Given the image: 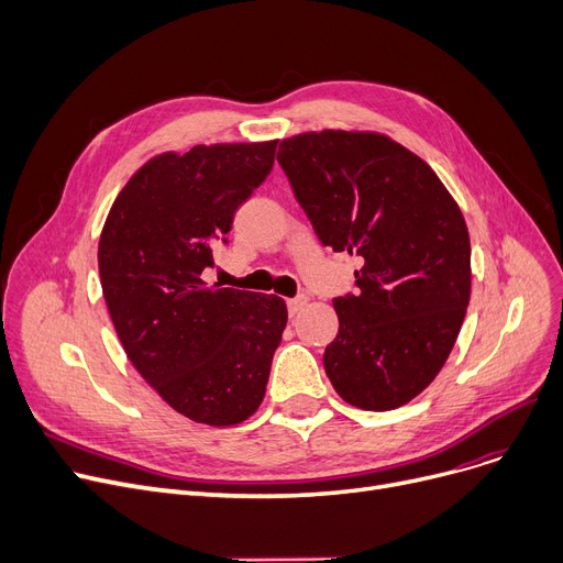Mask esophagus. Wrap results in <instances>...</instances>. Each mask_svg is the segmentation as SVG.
Returning a JSON list of instances; mask_svg holds the SVG:
<instances>
[{
	"mask_svg": "<svg viewBox=\"0 0 563 563\" xmlns=\"http://www.w3.org/2000/svg\"><path fill=\"white\" fill-rule=\"evenodd\" d=\"M286 305H288V313H290V316H296V313H298V311H300V309L307 305V298H305V296L290 298Z\"/></svg>",
	"mask_w": 563,
	"mask_h": 563,
	"instance_id": "obj_1",
	"label": "esophagus"
}]
</instances>
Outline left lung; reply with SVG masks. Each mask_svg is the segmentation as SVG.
I'll use <instances>...</instances> for the list:
<instances>
[{
  "instance_id": "8db88e82",
  "label": "left lung",
  "mask_w": 563,
  "mask_h": 563,
  "mask_svg": "<svg viewBox=\"0 0 563 563\" xmlns=\"http://www.w3.org/2000/svg\"><path fill=\"white\" fill-rule=\"evenodd\" d=\"M277 159L323 245L364 261L357 296L334 300L339 334L323 355L332 387L371 412L410 404L442 371L470 305L456 199L383 132H300Z\"/></svg>"
}]
</instances>
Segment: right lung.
I'll return each instance as SVG.
<instances>
[{
  "label": "right lung",
  "instance_id": "right-lung-1",
  "mask_svg": "<svg viewBox=\"0 0 563 563\" xmlns=\"http://www.w3.org/2000/svg\"><path fill=\"white\" fill-rule=\"evenodd\" d=\"M277 140L165 151L130 176L100 233L102 296L132 366L178 415L250 419L265 396L286 302L201 279L233 212L271 174Z\"/></svg>",
  "mask_w": 563,
  "mask_h": 563
}]
</instances>
